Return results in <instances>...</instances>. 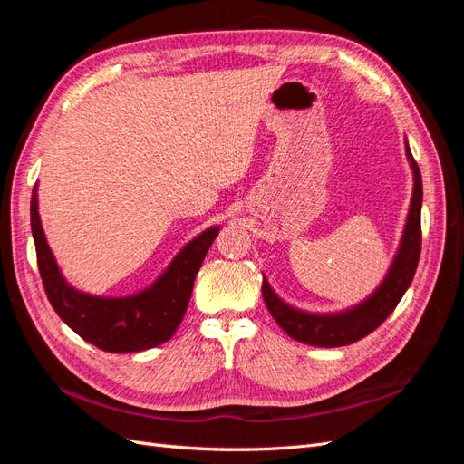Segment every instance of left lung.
I'll return each mask as SVG.
<instances>
[{
	"instance_id": "obj_1",
	"label": "left lung",
	"mask_w": 464,
	"mask_h": 464,
	"mask_svg": "<svg viewBox=\"0 0 464 464\" xmlns=\"http://www.w3.org/2000/svg\"><path fill=\"white\" fill-rule=\"evenodd\" d=\"M406 157L411 160L414 174L411 210L409 217H406V227L395 261H392L382 286H379L368 300H363L362 304L339 314H305L280 300L269 286V283H266V278H263L261 290L266 310L271 312L275 321L283 327V331L288 336H292L294 341L323 348L353 344L382 325V323L392 314V310H395L397 304L404 296V292L409 290L420 261V249H422V228H420L422 174H420V168L412 157L409 143H406Z\"/></svg>"
}]
</instances>
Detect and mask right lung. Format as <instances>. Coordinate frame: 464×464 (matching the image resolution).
Segmentation results:
<instances>
[{"label": "right lung", "instance_id": "obj_1", "mask_svg": "<svg viewBox=\"0 0 464 464\" xmlns=\"http://www.w3.org/2000/svg\"><path fill=\"white\" fill-rule=\"evenodd\" d=\"M31 228L42 285L55 314L81 339L116 354L141 353L172 339L186 315L195 276L220 230L208 228L191 240L147 290L125 298H102L67 285L42 230L36 188L31 199Z\"/></svg>", "mask_w": 464, "mask_h": 464}]
</instances>
